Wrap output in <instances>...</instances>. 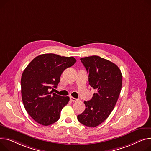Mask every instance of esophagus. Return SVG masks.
<instances>
[{
  "label": "esophagus",
  "mask_w": 151,
  "mask_h": 151,
  "mask_svg": "<svg viewBox=\"0 0 151 151\" xmlns=\"http://www.w3.org/2000/svg\"><path fill=\"white\" fill-rule=\"evenodd\" d=\"M70 100H71V101H73V102H76V101H79V99L75 98H73V97H72V96H70Z\"/></svg>",
  "instance_id": "1"
}]
</instances>
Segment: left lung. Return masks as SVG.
Wrapping results in <instances>:
<instances>
[{
	"label": "left lung",
	"mask_w": 151,
	"mask_h": 151,
	"mask_svg": "<svg viewBox=\"0 0 151 151\" xmlns=\"http://www.w3.org/2000/svg\"><path fill=\"white\" fill-rule=\"evenodd\" d=\"M80 60L88 73L90 86L97 92L84 102L86 109L77 118L83 124L95 127L106 120L114 109L121 92L122 74L116 64L99 56Z\"/></svg>",
	"instance_id": "left-lung-1"
}]
</instances>
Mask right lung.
<instances>
[{
  "label": "right lung",
  "instance_id": "1",
  "mask_svg": "<svg viewBox=\"0 0 151 151\" xmlns=\"http://www.w3.org/2000/svg\"><path fill=\"white\" fill-rule=\"evenodd\" d=\"M76 62L73 57L47 53L34 58L24 70L21 81L22 101L37 123L49 126L59 119L70 98L52 93L50 90L57 87L64 70Z\"/></svg>",
  "mask_w": 151,
  "mask_h": 151
}]
</instances>
